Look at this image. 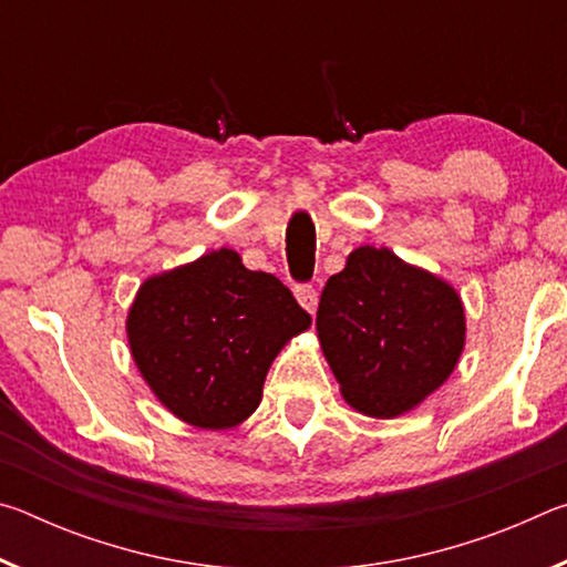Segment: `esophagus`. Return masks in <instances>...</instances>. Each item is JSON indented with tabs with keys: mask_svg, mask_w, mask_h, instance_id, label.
<instances>
[{
	"mask_svg": "<svg viewBox=\"0 0 567 567\" xmlns=\"http://www.w3.org/2000/svg\"><path fill=\"white\" fill-rule=\"evenodd\" d=\"M295 297H297V302H300L307 312L318 310V290H315L312 285H297L295 287Z\"/></svg>",
	"mask_w": 567,
	"mask_h": 567,
	"instance_id": "1",
	"label": "esophagus"
}]
</instances>
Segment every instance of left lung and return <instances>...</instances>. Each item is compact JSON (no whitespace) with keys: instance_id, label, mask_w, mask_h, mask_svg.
<instances>
[{"instance_id":"obj_1","label":"left lung","mask_w":567,"mask_h":567,"mask_svg":"<svg viewBox=\"0 0 567 567\" xmlns=\"http://www.w3.org/2000/svg\"><path fill=\"white\" fill-rule=\"evenodd\" d=\"M318 338L342 398L362 415L398 417L455 370L465 310L440 277L364 245L324 285Z\"/></svg>"}]
</instances>
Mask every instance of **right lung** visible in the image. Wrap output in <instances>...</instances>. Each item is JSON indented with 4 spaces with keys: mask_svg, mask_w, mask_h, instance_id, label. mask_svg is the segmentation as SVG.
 Here are the masks:
<instances>
[{
    "mask_svg": "<svg viewBox=\"0 0 567 567\" xmlns=\"http://www.w3.org/2000/svg\"><path fill=\"white\" fill-rule=\"evenodd\" d=\"M310 322L275 275L247 270L223 247L150 277L130 307L127 338L172 415L227 430L257 410L277 352Z\"/></svg>",
    "mask_w": 567,
    "mask_h": 567,
    "instance_id": "add662e5",
    "label": "right lung"
}]
</instances>
